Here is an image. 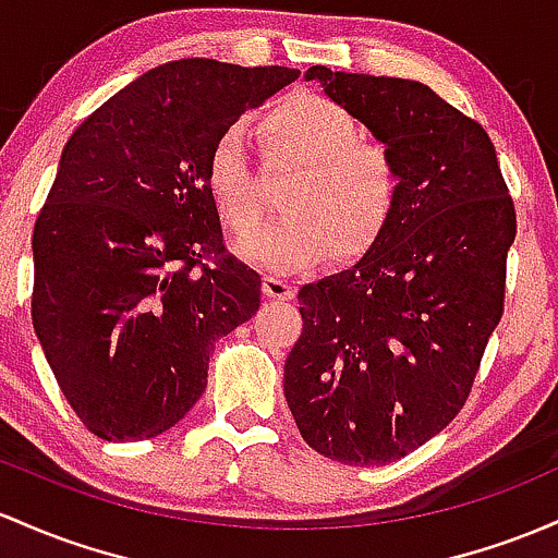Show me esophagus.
<instances>
[{"instance_id":"34e87169","label":"esophagus","mask_w":558,"mask_h":558,"mask_svg":"<svg viewBox=\"0 0 558 558\" xmlns=\"http://www.w3.org/2000/svg\"><path fill=\"white\" fill-rule=\"evenodd\" d=\"M262 291H265V296L269 299H291L293 296V286L289 280H283L280 275H265L262 278Z\"/></svg>"}]
</instances>
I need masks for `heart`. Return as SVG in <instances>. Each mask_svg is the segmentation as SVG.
Segmentation results:
<instances>
[{"label": "heart", "instance_id": "obj_1", "mask_svg": "<svg viewBox=\"0 0 558 558\" xmlns=\"http://www.w3.org/2000/svg\"><path fill=\"white\" fill-rule=\"evenodd\" d=\"M269 167L299 169L286 193L280 222L238 241L243 259L275 269H304L330 254L354 262L381 241L402 195V174L381 143L363 140V126L339 102L293 92L275 102L256 126ZM214 209L235 232L262 219V177L235 132L214 140L204 163Z\"/></svg>", "mask_w": 558, "mask_h": 558}]
</instances>
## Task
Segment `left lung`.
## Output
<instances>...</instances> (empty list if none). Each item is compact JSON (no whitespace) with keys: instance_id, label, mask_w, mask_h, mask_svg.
Segmentation results:
<instances>
[{"instance_id":"1","label":"left lung","mask_w":558,"mask_h":558,"mask_svg":"<svg viewBox=\"0 0 558 558\" xmlns=\"http://www.w3.org/2000/svg\"><path fill=\"white\" fill-rule=\"evenodd\" d=\"M304 78L387 145L402 195L368 254L299 289L286 402L312 450L384 466L466 402L504 315L517 214L487 132L426 84L326 65Z\"/></svg>"}]
</instances>
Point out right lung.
<instances>
[{
    "label": "right lung",
    "mask_w": 558,
    "mask_h": 558,
    "mask_svg": "<svg viewBox=\"0 0 558 558\" xmlns=\"http://www.w3.org/2000/svg\"><path fill=\"white\" fill-rule=\"evenodd\" d=\"M296 78L283 65L171 60L65 143L31 238V320L100 439H148L185 418L214 341L259 310L262 278L225 254L204 163L219 134Z\"/></svg>",
    "instance_id": "add662e5"
}]
</instances>
